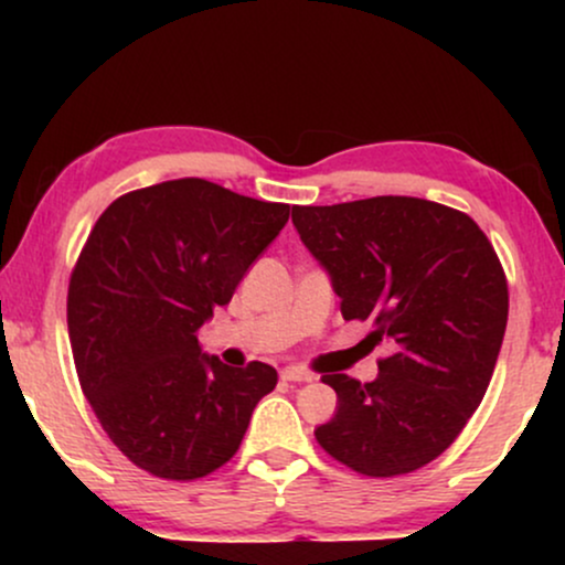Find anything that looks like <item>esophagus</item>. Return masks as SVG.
I'll return each mask as SVG.
<instances>
[{"mask_svg": "<svg viewBox=\"0 0 565 565\" xmlns=\"http://www.w3.org/2000/svg\"><path fill=\"white\" fill-rule=\"evenodd\" d=\"M313 377H316V374L305 372V369H300V366H287L281 372V380L284 382H310Z\"/></svg>", "mask_w": 565, "mask_h": 565, "instance_id": "1", "label": "esophagus"}]
</instances>
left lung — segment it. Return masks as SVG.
<instances>
[{"instance_id": "obj_1", "label": "left lung", "mask_w": 565, "mask_h": 565, "mask_svg": "<svg viewBox=\"0 0 565 565\" xmlns=\"http://www.w3.org/2000/svg\"><path fill=\"white\" fill-rule=\"evenodd\" d=\"M291 223L332 278L345 321L391 340L377 380L323 374L337 412L321 449L372 478L425 468L468 425L508 327V278L476 220L414 196L291 206Z\"/></svg>"}]
</instances>
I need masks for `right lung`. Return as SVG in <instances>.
Segmentation results:
<instances>
[{
  "instance_id": "1",
  "label": "right lung",
  "mask_w": 565,
  "mask_h": 565,
  "mask_svg": "<svg viewBox=\"0 0 565 565\" xmlns=\"http://www.w3.org/2000/svg\"><path fill=\"white\" fill-rule=\"evenodd\" d=\"M287 220L289 204L201 178L129 191L97 217L68 284L71 350L95 417L140 470L193 481L242 446L278 374L201 353L199 329Z\"/></svg>"
}]
</instances>
